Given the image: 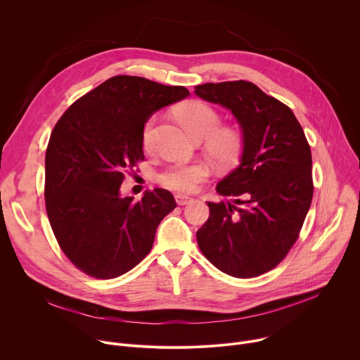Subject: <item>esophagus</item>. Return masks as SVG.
Wrapping results in <instances>:
<instances>
[{
  "mask_svg": "<svg viewBox=\"0 0 360 360\" xmlns=\"http://www.w3.org/2000/svg\"><path fill=\"white\" fill-rule=\"evenodd\" d=\"M175 200H176L178 205H186L192 200V198H189L186 195H182V193H178V195H175Z\"/></svg>",
  "mask_w": 360,
  "mask_h": 360,
  "instance_id": "obj_1",
  "label": "esophagus"
}]
</instances>
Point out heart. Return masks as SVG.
Segmentation results:
<instances>
[{
	"label": "heart",
	"mask_w": 360,
	"mask_h": 360,
	"mask_svg": "<svg viewBox=\"0 0 360 360\" xmlns=\"http://www.w3.org/2000/svg\"><path fill=\"white\" fill-rule=\"evenodd\" d=\"M176 118L191 138L208 139V150L221 164L232 162L240 150L242 139L238 131L221 127L219 114L202 101H191L176 111ZM155 118L146 121L142 132V143L145 149L152 145V132ZM210 175V167L203 162L193 164H175L167 168L158 181L174 191L192 192L202 181Z\"/></svg>",
	"instance_id": "obj_1"
}]
</instances>
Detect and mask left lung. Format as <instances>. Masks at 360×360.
<instances>
[{"label":"left lung","instance_id":"1","mask_svg":"<svg viewBox=\"0 0 360 360\" xmlns=\"http://www.w3.org/2000/svg\"><path fill=\"white\" fill-rule=\"evenodd\" d=\"M195 94L229 110L242 132L239 165L217 185L233 200L207 202L199 249L226 275L259 276L285 258L309 211V143L292 110L252 82H210L195 86Z\"/></svg>","mask_w":360,"mask_h":360}]
</instances>
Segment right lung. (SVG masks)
<instances>
[{
    "label": "right lung",
    "mask_w": 360,
    "mask_h": 360,
    "mask_svg": "<svg viewBox=\"0 0 360 360\" xmlns=\"http://www.w3.org/2000/svg\"><path fill=\"white\" fill-rule=\"evenodd\" d=\"M185 86L117 75L65 111L45 153V207L68 259L98 279L136 266L153 245L161 221L176 208L162 188L139 200L121 195L125 171L143 160L146 121L186 98Z\"/></svg>",
    "instance_id": "1"
}]
</instances>
